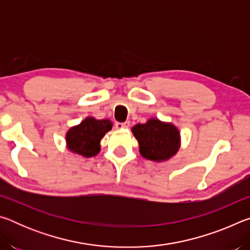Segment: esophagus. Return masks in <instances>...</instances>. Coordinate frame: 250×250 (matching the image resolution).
Here are the masks:
<instances>
[{
  "label": "esophagus",
  "instance_id": "obj_1",
  "mask_svg": "<svg viewBox=\"0 0 250 250\" xmlns=\"http://www.w3.org/2000/svg\"><path fill=\"white\" fill-rule=\"evenodd\" d=\"M130 125V122L126 121V122H117V124L115 125L116 129H126L129 128Z\"/></svg>",
  "mask_w": 250,
  "mask_h": 250
}]
</instances>
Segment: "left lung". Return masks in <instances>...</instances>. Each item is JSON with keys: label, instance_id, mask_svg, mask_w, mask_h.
Listing matches in <instances>:
<instances>
[{"label": "left lung", "instance_id": "8db88e82", "mask_svg": "<svg viewBox=\"0 0 250 250\" xmlns=\"http://www.w3.org/2000/svg\"><path fill=\"white\" fill-rule=\"evenodd\" d=\"M131 131L139 142L140 154L146 160L154 162L167 161L180 149V131L171 122L152 118L146 124L135 125Z\"/></svg>", "mask_w": 250, "mask_h": 250}]
</instances>
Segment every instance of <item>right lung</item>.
<instances>
[{
    "label": "right lung",
    "mask_w": 250,
    "mask_h": 250,
    "mask_svg": "<svg viewBox=\"0 0 250 250\" xmlns=\"http://www.w3.org/2000/svg\"><path fill=\"white\" fill-rule=\"evenodd\" d=\"M112 129L109 119L97 120L87 117L79 125L71 126L66 133L67 149L83 158H92L100 152V141Z\"/></svg>",
    "instance_id": "1"
}]
</instances>
